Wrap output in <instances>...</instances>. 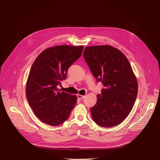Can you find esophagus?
<instances>
[{"instance_id": "obj_1", "label": "esophagus", "mask_w": 160, "mask_h": 160, "mask_svg": "<svg viewBox=\"0 0 160 160\" xmlns=\"http://www.w3.org/2000/svg\"><path fill=\"white\" fill-rule=\"evenodd\" d=\"M77 98H78L79 99H84L85 96H82V95H80V94H78V95H77Z\"/></svg>"}]
</instances>
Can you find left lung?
I'll return each instance as SVG.
<instances>
[{
  "instance_id": "left-lung-1",
  "label": "left lung",
  "mask_w": 160,
  "mask_h": 160,
  "mask_svg": "<svg viewBox=\"0 0 160 160\" xmlns=\"http://www.w3.org/2000/svg\"><path fill=\"white\" fill-rule=\"evenodd\" d=\"M83 57L98 82L104 88L90 108L93 120L99 126L121 123L130 112L138 92V80L125 54L109 45L86 47Z\"/></svg>"
}]
</instances>
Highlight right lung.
<instances>
[{
  "mask_svg": "<svg viewBox=\"0 0 160 160\" xmlns=\"http://www.w3.org/2000/svg\"><path fill=\"white\" fill-rule=\"evenodd\" d=\"M83 45H56L43 50L30 71L26 96L35 115L44 123L58 126L70 117L77 96L59 91L69 67L82 55Z\"/></svg>",
  "mask_w": 160,
  "mask_h": 160,
  "instance_id": "right-lung-1",
  "label": "right lung"
}]
</instances>
